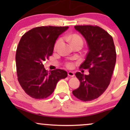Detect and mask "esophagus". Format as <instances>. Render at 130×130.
<instances>
[{
  "label": "esophagus",
  "instance_id": "34e87169",
  "mask_svg": "<svg viewBox=\"0 0 130 130\" xmlns=\"http://www.w3.org/2000/svg\"><path fill=\"white\" fill-rule=\"evenodd\" d=\"M68 75L70 77H74V73L72 72V71H69V72H68Z\"/></svg>",
  "mask_w": 130,
  "mask_h": 130
}]
</instances>
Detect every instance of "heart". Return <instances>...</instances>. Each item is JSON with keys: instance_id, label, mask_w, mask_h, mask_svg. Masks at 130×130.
<instances>
[{"instance_id": "heart-1", "label": "heart", "mask_w": 130, "mask_h": 130, "mask_svg": "<svg viewBox=\"0 0 130 130\" xmlns=\"http://www.w3.org/2000/svg\"><path fill=\"white\" fill-rule=\"evenodd\" d=\"M68 39L70 40V41H71V43H73V42H75V41H82V42H83V40H82L81 37H80V36H79V35H77V34H73V35H70V36L68 37ZM62 38H59V39H58L57 40L56 43H55V44H54V50H56V49L57 48L58 46H59V44L62 43ZM65 65H66V67H67V68H73V67H74L73 64L71 63V62H67Z\"/></svg>"}]
</instances>
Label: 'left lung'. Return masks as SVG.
<instances>
[{"instance_id": "left-lung-1", "label": "left lung", "mask_w": 130, "mask_h": 130, "mask_svg": "<svg viewBox=\"0 0 130 130\" xmlns=\"http://www.w3.org/2000/svg\"><path fill=\"white\" fill-rule=\"evenodd\" d=\"M74 28L87 41L89 52L80 68L89 70V75L77 72L79 88L73 91L77 99L93 100L104 93L109 85L116 62L113 38L105 30L97 26H75Z\"/></svg>"}]
</instances>
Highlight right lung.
<instances>
[{"instance_id": "right-lung-1", "label": "right lung", "mask_w": 130, "mask_h": 130, "mask_svg": "<svg viewBox=\"0 0 130 130\" xmlns=\"http://www.w3.org/2000/svg\"><path fill=\"white\" fill-rule=\"evenodd\" d=\"M68 27L41 26L30 30L19 41L16 53L18 80L24 92L35 99H44L53 93L57 83L65 79L66 71H48L43 61L53 55L56 40Z\"/></svg>"}]
</instances>
